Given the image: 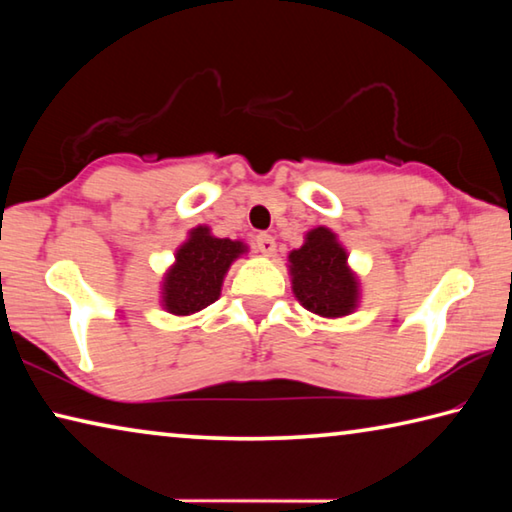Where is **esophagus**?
Instances as JSON below:
<instances>
[{
    "mask_svg": "<svg viewBox=\"0 0 512 512\" xmlns=\"http://www.w3.org/2000/svg\"><path fill=\"white\" fill-rule=\"evenodd\" d=\"M255 244H257V250L262 255H273L275 253V239L271 235H266V232H259V235L255 237Z\"/></svg>",
    "mask_w": 512,
    "mask_h": 512,
    "instance_id": "34e87169",
    "label": "esophagus"
}]
</instances>
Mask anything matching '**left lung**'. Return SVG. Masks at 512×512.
Listing matches in <instances>:
<instances>
[{
    "instance_id": "1",
    "label": "left lung",
    "mask_w": 512,
    "mask_h": 512,
    "mask_svg": "<svg viewBox=\"0 0 512 512\" xmlns=\"http://www.w3.org/2000/svg\"><path fill=\"white\" fill-rule=\"evenodd\" d=\"M293 293L300 305L323 318H339L357 307V277L348 268V255L327 228L307 235L305 246L289 255Z\"/></svg>"
}]
</instances>
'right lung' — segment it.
Masks as SVG:
<instances>
[{"mask_svg": "<svg viewBox=\"0 0 512 512\" xmlns=\"http://www.w3.org/2000/svg\"><path fill=\"white\" fill-rule=\"evenodd\" d=\"M246 253L241 241L216 239L198 225L176 253V264L164 277V309L176 316H189L219 298L223 275L239 255Z\"/></svg>", "mask_w": 512, "mask_h": 512, "instance_id": "obj_1", "label": "right lung"}]
</instances>
